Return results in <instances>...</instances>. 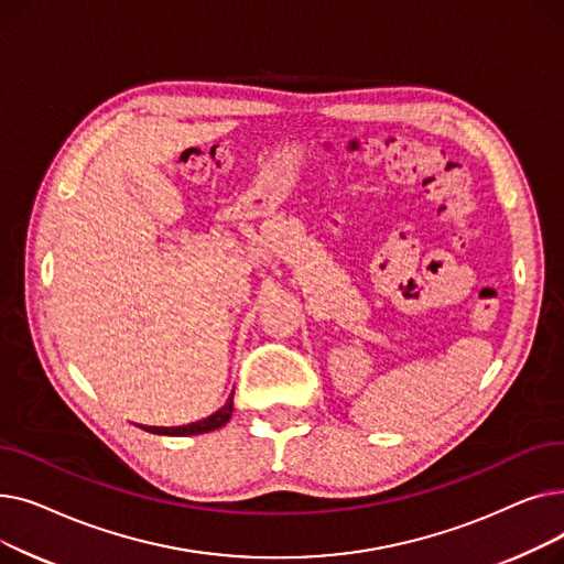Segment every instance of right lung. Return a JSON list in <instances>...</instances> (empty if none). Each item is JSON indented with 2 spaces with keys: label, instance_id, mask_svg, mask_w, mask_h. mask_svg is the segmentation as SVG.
Returning a JSON list of instances; mask_svg holds the SVG:
<instances>
[{
  "label": "right lung",
  "instance_id": "right-lung-1",
  "mask_svg": "<svg viewBox=\"0 0 564 564\" xmlns=\"http://www.w3.org/2000/svg\"><path fill=\"white\" fill-rule=\"evenodd\" d=\"M232 416V395L230 400L219 409L215 411L213 416H207L198 423H192V425H183V427H143L145 432H153V434H166V436H192V434H205V432H213V430H219L224 427Z\"/></svg>",
  "mask_w": 564,
  "mask_h": 564
}]
</instances>
